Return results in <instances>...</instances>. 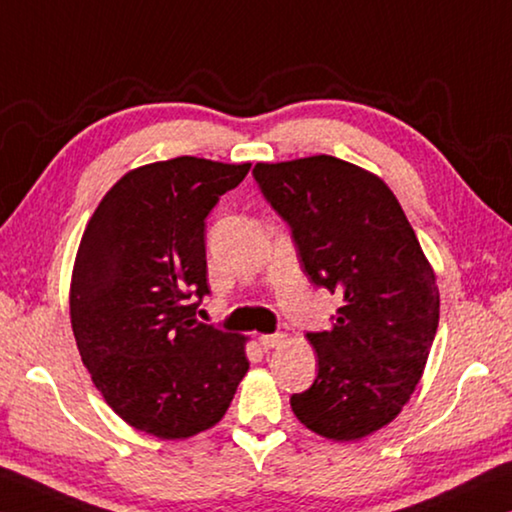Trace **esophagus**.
I'll use <instances>...</instances> for the list:
<instances>
[{
  "label": "esophagus",
  "instance_id": "34e87169",
  "mask_svg": "<svg viewBox=\"0 0 512 512\" xmlns=\"http://www.w3.org/2000/svg\"><path fill=\"white\" fill-rule=\"evenodd\" d=\"M284 341H287V336H284V334H264V336H259V345H262L264 350L280 348Z\"/></svg>",
  "mask_w": 512,
  "mask_h": 512
}]
</instances>
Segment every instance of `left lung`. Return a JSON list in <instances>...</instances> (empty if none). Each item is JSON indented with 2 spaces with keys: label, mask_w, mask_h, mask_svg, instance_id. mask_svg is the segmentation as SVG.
Here are the masks:
<instances>
[{
  "label": "left lung",
  "mask_w": 512,
  "mask_h": 512,
  "mask_svg": "<svg viewBox=\"0 0 512 512\" xmlns=\"http://www.w3.org/2000/svg\"><path fill=\"white\" fill-rule=\"evenodd\" d=\"M253 173L291 225L311 282L343 298L332 329L307 334L318 377L291 409L327 440L366 438L400 415L427 366L436 273L377 173L325 153L257 162Z\"/></svg>",
  "instance_id": "left-lung-1"
}]
</instances>
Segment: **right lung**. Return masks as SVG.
Wrapping results in <instances>:
<instances>
[{"label":"right lung","mask_w":512,"mask_h":512,"mask_svg":"<svg viewBox=\"0 0 512 512\" xmlns=\"http://www.w3.org/2000/svg\"><path fill=\"white\" fill-rule=\"evenodd\" d=\"M250 162L194 155L124 173L85 225L69 282L83 366L133 429L185 440L219 422L250 368L248 336L194 318L207 291L205 216Z\"/></svg>","instance_id":"right-lung-1"}]
</instances>
